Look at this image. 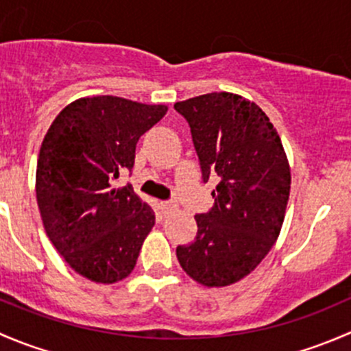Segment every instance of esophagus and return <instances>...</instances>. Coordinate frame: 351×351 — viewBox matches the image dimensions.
Returning <instances> with one entry per match:
<instances>
[{"label": "esophagus", "mask_w": 351, "mask_h": 351, "mask_svg": "<svg viewBox=\"0 0 351 351\" xmlns=\"http://www.w3.org/2000/svg\"><path fill=\"white\" fill-rule=\"evenodd\" d=\"M161 208H162V214H169V212L175 210L176 204L171 200H165V202H161Z\"/></svg>", "instance_id": "34e87169"}]
</instances>
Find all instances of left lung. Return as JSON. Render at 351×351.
<instances>
[{
    "mask_svg": "<svg viewBox=\"0 0 351 351\" xmlns=\"http://www.w3.org/2000/svg\"><path fill=\"white\" fill-rule=\"evenodd\" d=\"M175 110L190 125L202 182L219 180L212 208L195 215V241L176 247V258L198 284L231 285L260 265L280 232L290 192L282 141L263 110L238 95H200Z\"/></svg>",
    "mask_w": 351,
    "mask_h": 351,
    "instance_id": "1",
    "label": "left lung"
}]
</instances>
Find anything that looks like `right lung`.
<instances>
[{"mask_svg": "<svg viewBox=\"0 0 351 351\" xmlns=\"http://www.w3.org/2000/svg\"><path fill=\"white\" fill-rule=\"evenodd\" d=\"M165 105L119 97L73 101L49 127L37 161V204L49 239L88 280L115 284L136 267L154 210L132 185L137 141L166 115Z\"/></svg>", "mask_w": 351, "mask_h": 351, "instance_id": "add662e5", "label": "right lung"}]
</instances>
